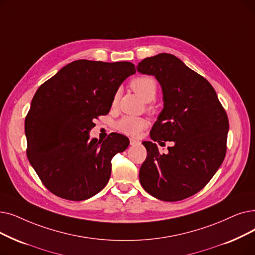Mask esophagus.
<instances>
[{"instance_id": "obj_1", "label": "esophagus", "mask_w": 255, "mask_h": 255, "mask_svg": "<svg viewBox=\"0 0 255 255\" xmlns=\"http://www.w3.org/2000/svg\"><path fill=\"white\" fill-rule=\"evenodd\" d=\"M139 141L138 140H136V139H134V138H130V145L131 146H134V145H136V143H138Z\"/></svg>"}]
</instances>
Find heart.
Masks as SVG:
<instances>
[{"label":"heart","mask_w":255,"mask_h":255,"mask_svg":"<svg viewBox=\"0 0 255 255\" xmlns=\"http://www.w3.org/2000/svg\"><path fill=\"white\" fill-rule=\"evenodd\" d=\"M130 87L145 102L153 101L157 94V83L151 76H138L131 80ZM120 93L117 92L113 99V106L119 102ZM117 129L128 136L135 137L140 132L148 127L146 119L140 117L126 116L121 118L116 124Z\"/></svg>","instance_id":"1"}]
</instances>
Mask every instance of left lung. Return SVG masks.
<instances>
[{"label":"left lung","mask_w":255,"mask_h":255,"mask_svg":"<svg viewBox=\"0 0 255 255\" xmlns=\"http://www.w3.org/2000/svg\"><path fill=\"white\" fill-rule=\"evenodd\" d=\"M136 69L155 76L163 95V109L150 136L163 145L142 141L147 158L139 170L141 186L153 197L174 202L189 198L213 178L227 150L228 118L216 91L204 77L172 54L160 53L141 60Z\"/></svg>","instance_id":"obj_1"}]
</instances>
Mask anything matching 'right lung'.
Listing matches in <instances>:
<instances>
[{
	"label": "right lung",
	"mask_w": 255,
	"mask_h": 255,
	"mask_svg": "<svg viewBox=\"0 0 255 255\" xmlns=\"http://www.w3.org/2000/svg\"><path fill=\"white\" fill-rule=\"evenodd\" d=\"M135 66L128 61L76 60L42 83L25 120L27 156L47 189L72 201L102 191L112 174V159L129 139L110 133L90 139L94 120L107 115L119 86Z\"/></svg>",
	"instance_id": "obj_1"
}]
</instances>
